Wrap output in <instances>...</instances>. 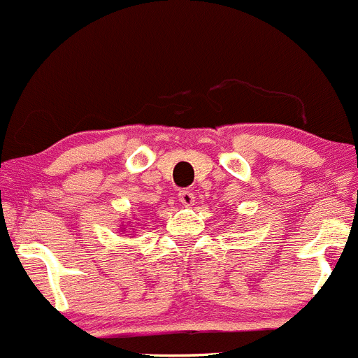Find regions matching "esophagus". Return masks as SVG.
<instances>
[{
    "mask_svg": "<svg viewBox=\"0 0 358 358\" xmlns=\"http://www.w3.org/2000/svg\"><path fill=\"white\" fill-rule=\"evenodd\" d=\"M179 200H181L182 206L189 207V206H193V203H195V195H193L189 189H182V192H179Z\"/></svg>",
    "mask_w": 358,
    "mask_h": 358,
    "instance_id": "esophagus-1",
    "label": "esophagus"
}]
</instances>
